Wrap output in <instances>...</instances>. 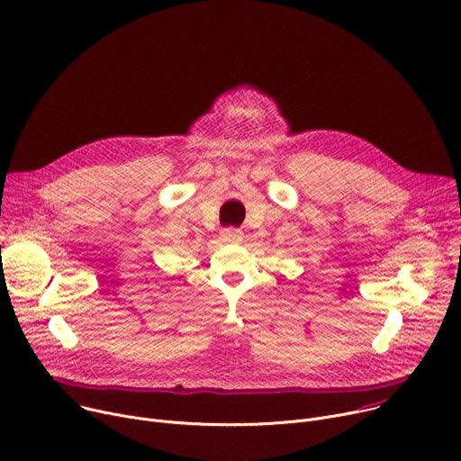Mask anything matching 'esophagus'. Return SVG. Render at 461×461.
<instances>
[{
    "mask_svg": "<svg viewBox=\"0 0 461 461\" xmlns=\"http://www.w3.org/2000/svg\"><path fill=\"white\" fill-rule=\"evenodd\" d=\"M222 237H224V240H228V242H240V240H242V231H240V230H235V228H226V230L222 231Z\"/></svg>",
    "mask_w": 461,
    "mask_h": 461,
    "instance_id": "34e87169",
    "label": "esophagus"
}]
</instances>
